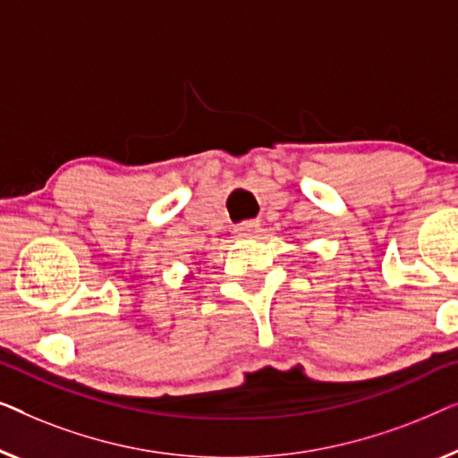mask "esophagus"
<instances>
[{
    "label": "esophagus",
    "instance_id": "34e87169",
    "mask_svg": "<svg viewBox=\"0 0 458 458\" xmlns=\"http://www.w3.org/2000/svg\"><path fill=\"white\" fill-rule=\"evenodd\" d=\"M257 232H259V222H244L241 226H236L234 234L241 238H250V236H257Z\"/></svg>",
    "mask_w": 458,
    "mask_h": 458
}]
</instances>
